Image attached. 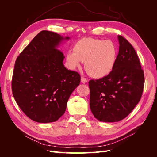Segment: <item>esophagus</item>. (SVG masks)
<instances>
[{"instance_id": "esophagus-1", "label": "esophagus", "mask_w": 157, "mask_h": 157, "mask_svg": "<svg viewBox=\"0 0 157 157\" xmlns=\"http://www.w3.org/2000/svg\"><path fill=\"white\" fill-rule=\"evenodd\" d=\"M81 82H82V83H86V82H87V80L84 77H81Z\"/></svg>"}]
</instances>
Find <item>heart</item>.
<instances>
[{"mask_svg": "<svg viewBox=\"0 0 157 157\" xmlns=\"http://www.w3.org/2000/svg\"><path fill=\"white\" fill-rule=\"evenodd\" d=\"M69 50L66 59L71 69L78 67L84 62L87 73L95 78H101L110 73L117 61L118 51L110 40L85 38L78 40Z\"/></svg>", "mask_w": 157, "mask_h": 157, "instance_id": "b5f03b06", "label": "heart"}]
</instances>
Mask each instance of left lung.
<instances>
[{
	"label": "left lung",
	"mask_w": 157,
	"mask_h": 157,
	"mask_svg": "<svg viewBox=\"0 0 157 157\" xmlns=\"http://www.w3.org/2000/svg\"><path fill=\"white\" fill-rule=\"evenodd\" d=\"M119 51L111 72L105 77L90 80V107L101 122L124 119L139 103L144 87V72L134 47L118 36Z\"/></svg>",
	"instance_id": "1"
}]
</instances>
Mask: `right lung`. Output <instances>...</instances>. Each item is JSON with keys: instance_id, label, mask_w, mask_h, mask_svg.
Masks as SVG:
<instances>
[{"instance_id": "add662e5", "label": "right lung", "mask_w": 157, "mask_h": 157, "mask_svg": "<svg viewBox=\"0 0 157 157\" xmlns=\"http://www.w3.org/2000/svg\"><path fill=\"white\" fill-rule=\"evenodd\" d=\"M68 39L54 32L42 31L16 59L13 96L21 111L35 122L58 121L80 84L79 73L64 67L63 54L57 49L61 41Z\"/></svg>"}]
</instances>
